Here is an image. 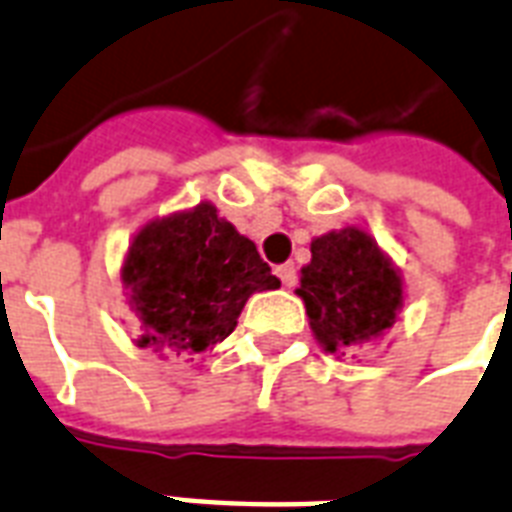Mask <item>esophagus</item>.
<instances>
[{"instance_id":"esophagus-1","label":"esophagus","mask_w":512,"mask_h":512,"mask_svg":"<svg viewBox=\"0 0 512 512\" xmlns=\"http://www.w3.org/2000/svg\"><path fill=\"white\" fill-rule=\"evenodd\" d=\"M275 272H277V277H280V283H283L285 288H293V285H296V267H293L291 261H288V264H280Z\"/></svg>"}]
</instances>
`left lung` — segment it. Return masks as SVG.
I'll return each mask as SVG.
<instances>
[{
  "instance_id": "1",
  "label": "left lung",
  "mask_w": 512,
  "mask_h": 512,
  "mask_svg": "<svg viewBox=\"0 0 512 512\" xmlns=\"http://www.w3.org/2000/svg\"><path fill=\"white\" fill-rule=\"evenodd\" d=\"M312 259L301 267L296 296L304 301L312 336L328 355L374 344L403 310V275L374 235L344 227L312 240Z\"/></svg>"
}]
</instances>
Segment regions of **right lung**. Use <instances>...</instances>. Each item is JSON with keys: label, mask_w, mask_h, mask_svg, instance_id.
Instances as JSON below:
<instances>
[{"label": "right lung", "mask_w": 512, "mask_h": 512, "mask_svg": "<svg viewBox=\"0 0 512 512\" xmlns=\"http://www.w3.org/2000/svg\"><path fill=\"white\" fill-rule=\"evenodd\" d=\"M120 280L136 320V347L200 355L237 326L245 301L280 280L253 240L221 219L213 202L146 221L130 240Z\"/></svg>", "instance_id": "add662e5"}]
</instances>
